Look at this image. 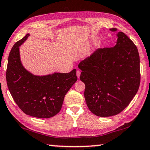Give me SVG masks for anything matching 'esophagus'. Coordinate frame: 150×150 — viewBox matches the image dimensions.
<instances>
[{
	"mask_svg": "<svg viewBox=\"0 0 150 150\" xmlns=\"http://www.w3.org/2000/svg\"><path fill=\"white\" fill-rule=\"evenodd\" d=\"M80 73H81V71H80V70H78L77 72H76V75H77V77L79 78L80 76Z\"/></svg>",
	"mask_w": 150,
	"mask_h": 150,
	"instance_id": "esophagus-1",
	"label": "esophagus"
}]
</instances>
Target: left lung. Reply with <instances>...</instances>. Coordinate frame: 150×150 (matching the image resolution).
Here are the masks:
<instances>
[{
	"mask_svg": "<svg viewBox=\"0 0 150 150\" xmlns=\"http://www.w3.org/2000/svg\"><path fill=\"white\" fill-rule=\"evenodd\" d=\"M117 36L114 47L97 49L79 65L82 70L80 79L85 84L86 105L97 116L120 114L135 96L140 85L137 48L122 32H118Z\"/></svg>",
	"mask_w": 150,
	"mask_h": 150,
	"instance_id": "obj_1",
	"label": "left lung"
}]
</instances>
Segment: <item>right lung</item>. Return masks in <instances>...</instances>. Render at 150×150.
Instances as JSON below:
<instances>
[{"label":"right lung","mask_w":150,"mask_h":150,"mask_svg":"<svg viewBox=\"0 0 150 150\" xmlns=\"http://www.w3.org/2000/svg\"><path fill=\"white\" fill-rule=\"evenodd\" d=\"M29 36L28 34L17 41L11 50L6 83L13 99L25 114L49 118L62 109L65 95L77 80L76 70L43 76H34L28 71L21 65L19 47Z\"/></svg>","instance_id":"add662e5"}]
</instances>
